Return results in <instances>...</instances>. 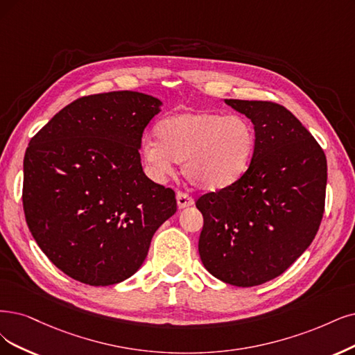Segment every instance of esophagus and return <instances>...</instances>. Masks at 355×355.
<instances>
[{"mask_svg": "<svg viewBox=\"0 0 355 355\" xmlns=\"http://www.w3.org/2000/svg\"><path fill=\"white\" fill-rule=\"evenodd\" d=\"M194 200L191 196H189L187 193H182V191H178L177 193V206L178 209H186L189 206H193Z\"/></svg>", "mask_w": 355, "mask_h": 355, "instance_id": "esophagus-1", "label": "esophagus"}]
</instances>
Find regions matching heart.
<instances>
[{
  "label": "heart",
  "instance_id": "heart-1",
  "mask_svg": "<svg viewBox=\"0 0 355 355\" xmlns=\"http://www.w3.org/2000/svg\"><path fill=\"white\" fill-rule=\"evenodd\" d=\"M254 143V131L241 116L194 111L162 120L156 140H144L140 153L156 177L169 174L177 161L190 184L220 190L244 175Z\"/></svg>",
  "mask_w": 355,
  "mask_h": 355
}]
</instances>
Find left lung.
<instances>
[{"instance_id":"8db88e82","label":"left lung","mask_w":355,"mask_h":355,"mask_svg":"<svg viewBox=\"0 0 355 355\" xmlns=\"http://www.w3.org/2000/svg\"><path fill=\"white\" fill-rule=\"evenodd\" d=\"M254 125V152L244 175L203 194L199 254L209 273L235 286L279 277L303 254L322 222L326 156L282 105L225 99Z\"/></svg>"}]
</instances>
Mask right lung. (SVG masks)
Segmentation results:
<instances>
[{
  "instance_id": "right-lung-1",
  "label": "right lung",
  "mask_w": 355,
  "mask_h": 355,
  "mask_svg": "<svg viewBox=\"0 0 355 355\" xmlns=\"http://www.w3.org/2000/svg\"><path fill=\"white\" fill-rule=\"evenodd\" d=\"M162 102L118 90L71 102L24 153L23 209L41 250L70 278L107 286L135 275L175 193L143 173V130Z\"/></svg>"
}]
</instances>
